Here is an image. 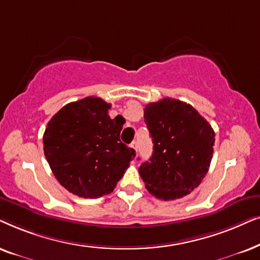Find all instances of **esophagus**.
I'll use <instances>...</instances> for the list:
<instances>
[{
	"label": "esophagus",
	"mask_w": 260,
	"mask_h": 260,
	"mask_svg": "<svg viewBox=\"0 0 260 260\" xmlns=\"http://www.w3.org/2000/svg\"><path fill=\"white\" fill-rule=\"evenodd\" d=\"M131 147H132L133 150L137 152L138 151V141H133V143L131 144Z\"/></svg>",
	"instance_id": "1"
}]
</instances>
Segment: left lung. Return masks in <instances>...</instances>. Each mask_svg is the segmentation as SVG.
Segmentation results:
<instances>
[{
	"label": "left lung",
	"instance_id": "8db88e82",
	"mask_svg": "<svg viewBox=\"0 0 260 260\" xmlns=\"http://www.w3.org/2000/svg\"><path fill=\"white\" fill-rule=\"evenodd\" d=\"M153 152L140 165L148 192L157 199H181L197 188L209 170L215 133L205 117L188 103L162 99L145 107Z\"/></svg>",
	"mask_w": 260,
	"mask_h": 260
}]
</instances>
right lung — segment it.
<instances>
[{"instance_id": "add662e5", "label": "right lung", "mask_w": 260, "mask_h": 260, "mask_svg": "<svg viewBox=\"0 0 260 260\" xmlns=\"http://www.w3.org/2000/svg\"><path fill=\"white\" fill-rule=\"evenodd\" d=\"M109 103L100 98L64 106L48 121L44 153L57 181L84 199L110 193L136 151L121 143L123 117L110 119Z\"/></svg>"}]
</instances>
